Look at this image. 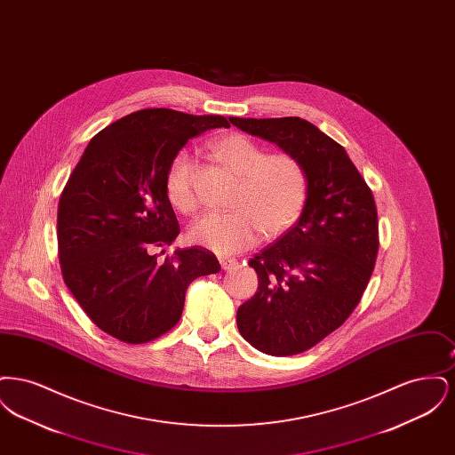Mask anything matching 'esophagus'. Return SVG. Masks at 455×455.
Wrapping results in <instances>:
<instances>
[{"label": "esophagus", "mask_w": 455, "mask_h": 455, "mask_svg": "<svg viewBox=\"0 0 455 455\" xmlns=\"http://www.w3.org/2000/svg\"><path fill=\"white\" fill-rule=\"evenodd\" d=\"M237 264V259H232V258H220V266H221V269H225V271L235 267Z\"/></svg>", "instance_id": "34e87169"}]
</instances>
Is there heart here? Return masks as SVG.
I'll return each instance as SVG.
<instances>
[{
  "mask_svg": "<svg viewBox=\"0 0 455 455\" xmlns=\"http://www.w3.org/2000/svg\"><path fill=\"white\" fill-rule=\"evenodd\" d=\"M218 162L238 177L232 212H210L196 220L189 240L221 256L234 254L262 237H276L302 215L307 201V175L288 153L266 155L259 143L245 134H227L212 141ZM165 195L175 210L193 215L199 206L195 188V158L173 155L165 172Z\"/></svg>",
  "mask_w": 455,
  "mask_h": 455,
  "instance_id": "1",
  "label": "heart"
}]
</instances>
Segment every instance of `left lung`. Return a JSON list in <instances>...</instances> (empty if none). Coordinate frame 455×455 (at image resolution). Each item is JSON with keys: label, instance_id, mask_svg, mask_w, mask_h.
<instances>
[{"label": "left lung", "instance_id": "1", "mask_svg": "<svg viewBox=\"0 0 455 455\" xmlns=\"http://www.w3.org/2000/svg\"><path fill=\"white\" fill-rule=\"evenodd\" d=\"M299 160L307 201L297 223L249 260L259 286L237 310L242 338L273 356L323 341L360 302L379 251L377 208L347 150L300 117H228Z\"/></svg>", "mask_w": 455, "mask_h": 455}]
</instances>
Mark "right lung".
<instances>
[{
	"label": "right lung",
	"mask_w": 455,
	"mask_h": 455,
	"mask_svg": "<svg viewBox=\"0 0 455 455\" xmlns=\"http://www.w3.org/2000/svg\"><path fill=\"white\" fill-rule=\"evenodd\" d=\"M213 128L230 123L172 108L132 112L90 140L68 179L58 208L63 278L93 324L119 341L148 343L171 331L188 286L220 271L217 256L197 245L164 262L153 254L180 232L164 186L169 164Z\"/></svg>",
	"instance_id": "1"
}]
</instances>
